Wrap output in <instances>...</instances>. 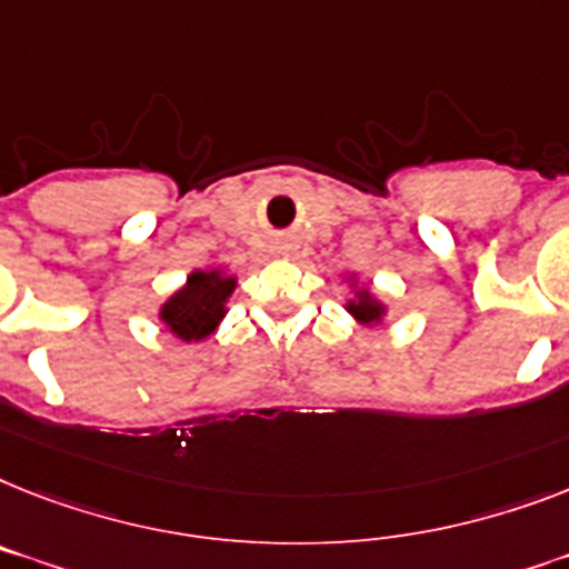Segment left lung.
<instances>
[{"instance_id":"left-lung-1","label":"left lung","mask_w":569,"mask_h":569,"mask_svg":"<svg viewBox=\"0 0 569 569\" xmlns=\"http://www.w3.org/2000/svg\"><path fill=\"white\" fill-rule=\"evenodd\" d=\"M346 311L351 313V317L358 319L360 326H375V322H380L383 319V313H387V308L375 299L372 293L366 288H360L358 293H355V299H351L349 305H346Z\"/></svg>"}]
</instances>
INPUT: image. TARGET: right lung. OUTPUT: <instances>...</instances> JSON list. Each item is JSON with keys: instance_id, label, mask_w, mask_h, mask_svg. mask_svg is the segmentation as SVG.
<instances>
[{"instance_id": "1", "label": "right lung", "mask_w": 569, "mask_h": 569, "mask_svg": "<svg viewBox=\"0 0 569 569\" xmlns=\"http://www.w3.org/2000/svg\"><path fill=\"white\" fill-rule=\"evenodd\" d=\"M234 284L238 281L220 270H194L177 293L168 296V302L159 308V319L182 342L206 340L227 317V299Z\"/></svg>"}]
</instances>
